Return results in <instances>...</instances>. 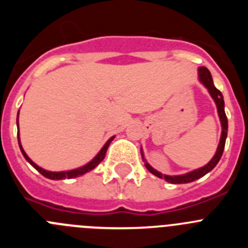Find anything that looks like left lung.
<instances>
[{"instance_id": "8db88e82", "label": "left lung", "mask_w": 248, "mask_h": 248, "mask_svg": "<svg viewBox=\"0 0 248 248\" xmlns=\"http://www.w3.org/2000/svg\"><path fill=\"white\" fill-rule=\"evenodd\" d=\"M199 80L205 85L207 91H209L210 95L212 97V99L215 100L216 103V107H217V113H218V117H220V122H221V126H222V131H221V138H220V143H218L217 146V150L215 153L214 157L210 160L209 163L206 164L205 166L200 169H196L194 171H190L187 174H184V175H175V176H170V175H164L161 172H159L157 170H155L154 168H151L149 165V163L144 159V154H143V150H141V156H143L144 163H145L146 169H148L149 171L151 172L153 175L155 176L160 177V179H165L168 183H171V184H187V183H192V181L198 180L200 177L205 176L207 172H210L215 166L217 165V163L220 161L221 156H222V153H223V149H225V143H226V138H227V117L226 114H225V102H223V97H222V93L218 91L216 87L214 85V80H212V77L210 71L207 68L205 67H200L199 68Z\"/></svg>"}]
</instances>
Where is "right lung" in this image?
<instances>
[{
	"label": "right lung",
	"mask_w": 248,
	"mask_h": 248,
	"mask_svg": "<svg viewBox=\"0 0 248 248\" xmlns=\"http://www.w3.org/2000/svg\"><path fill=\"white\" fill-rule=\"evenodd\" d=\"M17 126H18V115H17ZM17 137H18V144H19V149H21L22 154H23V156H25V159L27 160L28 163L31 164V165L33 166L34 169H36L37 171L41 172V174L43 175V176L48 177V179H52V180H62V179H73V177H77V176H80V175H84L85 172L91 171V170H93L95 166H98L100 164V161H103V159L105 157V154H107V150H108V146L109 144L113 141L114 137H111L110 139L105 143V145L103 146L102 149H100V151L97 154V156L94 157L93 160H91L88 164H85V165L80 166V168L78 169H74V170H68V171H47V170H45V169H42L41 166H38L37 164H34L32 160L28 157V155L26 154L25 150H23V148H22L21 145V141H19V134H17Z\"/></svg>",
	"instance_id": "obj_1"
}]
</instances>
